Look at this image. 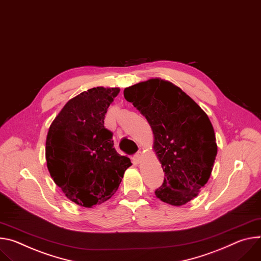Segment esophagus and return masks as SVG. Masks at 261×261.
Wrapping results in <instances>:
<instances>
[{
    "label": "esophagus",
    "mask_w": 261,
    "mask_h": 261,
    "mask_svg": "<svg viewBox=\"0 0 261 261\" xmlns=\"http://www.w3.org/2000/svg\"><path fill=\"white\" fill-rule=\"evenodd\" d=\"M141 158H143V153L138 152V153H136V154L133 156V161L136 162V163H139L140 160H141Z\"/></svg>",
    "instance_id": "34e87169"
}]
</instances>
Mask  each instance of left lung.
<instances>
[{
  "label": "left lung",
  "instance_id": "8db88e82",
  "mask_svg": "<svg viewBox=\"0 0 261 261\" xmlns=\"http://www.w3.org/2000/svg\"><path fill=\"white\" fill-rule=\"evenodd\" d=\"M124 97L146 116L154 134L164 172L156 197L173 206L192 201L208 182L218 154L208 115L180 87L159 78L125 88Z\"/></svg>",
  "mask_w": 261,
  "mask_h": 261
}]
</instances>
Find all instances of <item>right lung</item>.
Instances as JSON below:
<instances>
[{"label":"right lung","instance_id":"1","mask_svg":"<svg viewBox=\"0 0 261 261\" xmlns=\"http://www.w3.org/2000/svg\"><path fill=\"white\" fill-rule=\"evenodd\" d=\"M120 88L93 87L70 99L52 122L45 140L46 167L67 199L91 208L109 200L132 163L118 154L104 127Z\"/></svg>","mask_w":261,"mask_h":261}]
</instances>
